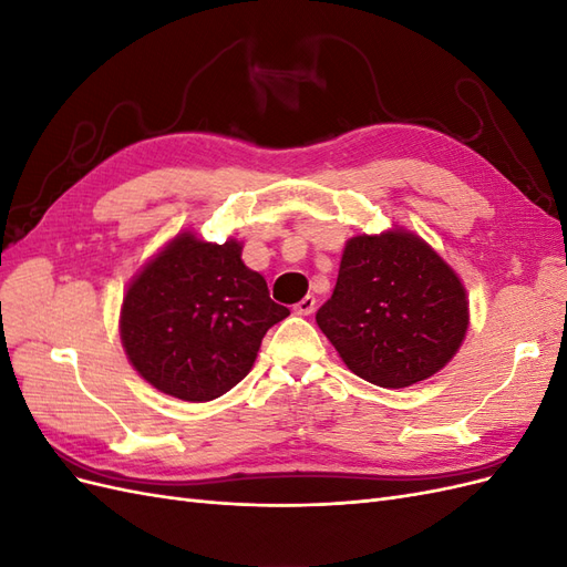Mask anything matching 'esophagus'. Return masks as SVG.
<instances>
[{
    "label": "esophagus",
    "mask_w": 567,
    "mask_h": 567,
    "mask_svg": "<svg viewBox=\"0 0 567 567\" xmlns=\"http://www.w3.org/2000/svg\"><path fill=\"white\" fill-rule=\"evenodd\" d=\"M315 307H317L315 296H305V298L293 307V312H296V315H300V317H307V315H312V312H315Z\"/></svg>",
    "instance_id": "esophagus-1"
}]
</instances>
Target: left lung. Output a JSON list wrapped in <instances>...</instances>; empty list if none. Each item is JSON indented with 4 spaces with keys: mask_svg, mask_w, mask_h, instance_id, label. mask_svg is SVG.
I'll use <instances>...</instances> for the list:
<instances>
[{
    "mask_svg": "<svg viewBox=\"0 0 567 567\" xmlns=\"http://www.w3.org/2000/svg\"><path fill=\"white\" fill-rule=\"evenodd\" d=\"M317 323L359 379L398 390L431 379L458 352L468 298L421 236L394 227L350 238Z\"/></svg>",
    "mask_w": 567,
    "mask_h": 567,
    "instance_id": "obj_1",
    "label": "left lung"
}]
</instances>
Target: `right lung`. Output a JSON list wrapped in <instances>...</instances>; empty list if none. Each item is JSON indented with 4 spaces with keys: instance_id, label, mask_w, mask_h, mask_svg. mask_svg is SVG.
Listing matches in <instances>:
<instances>
[{
    "instance_id": "obj_1",
    "label": "right lung",
    "mask_w": 567,
    "mask_h": 567,
    "mask_svg": "<svg viewBox=\"0 0 567 567\" xmlns=\"http://www.w3.org/2000/svg\"><path fill=\"white\" fill-rule=\"evenodd\" d=\"M241 250L236 238L208 244L182 231L127 286L120 340L142 379L169 398L210 402L229 392L265 333L290 315Z\"/></svg>"
}]
</instances>
